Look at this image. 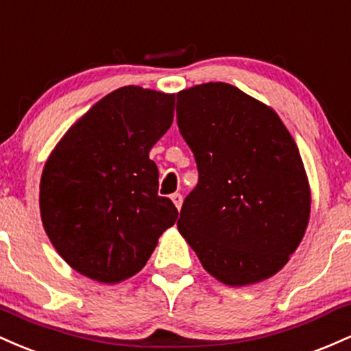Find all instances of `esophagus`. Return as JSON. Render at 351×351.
<instances>
[{"instance_id":"34e87169","label":"esophagus","mask_w":351,"mask_h":351,"mask_svg":"<svg viewBox=\"0 0 351 351\" xmlns=\"http://www.w3.org/2000/svg\"><path fill=\"white\" fill-rule=\"evenodd\" d=\"M171 199H172V202L176 204V207H177V208L182 207V195H180L179 192H176V194H172V195H171Z\"/></svg>"}]
</instances>
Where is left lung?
I'll use <instances>...</instances> for the list:
<instances>
[{
    "label": "left lung",
    "mask_w": 351,
    "mask_h": 351,
    "mask_svg": "<svg viewBox=\"0 0 351 351\" xmlns=\"http://www.w3.org/2000/svg\"><path fill=\"white\" fill-rule=\"evenodd\" d=\"M176 111L199 171L179 232L217 280H265L289 262L310 217L293 137L275 111L226 82L180 90Z\"/></svg>",
    "instance_id": "left-lung-1"
}]
</instances>
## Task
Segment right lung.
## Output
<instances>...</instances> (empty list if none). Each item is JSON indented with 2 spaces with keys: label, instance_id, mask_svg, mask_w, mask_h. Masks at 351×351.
I'll return each mask as SVG.
<instances>
[{
  "label": "right lung",
  "instance_id": "1",
  "mask_svg": "<svg viewBox=\"0 0 351 351\" xmlns=\"http://www.w3.org/2000/svg\"><path fill=\"white\" fill-rule=\"evenodd\" d=\"M174 94L125 86L90 108L45 165L39 207L46 234L86 277L116 283L137 274L177 208L160 197L149 151L174 119Z\"/></svg>",
  "mask_w": 351,
  "mask_h": 351
}]
</instances>
